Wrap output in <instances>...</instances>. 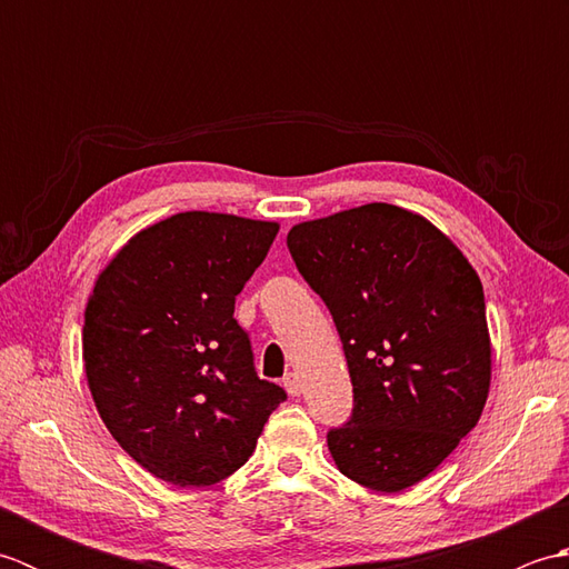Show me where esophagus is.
Returning a JSON list of instances; mask_svg holds the SVG:
<instances>
[{"label":"esophagus","mask_w":569,"mask_h":569,"mask_svg":"<svg viewBox=\"0 0 569 569\" xmlns=\"http://www.w3.org/2000/svg\"><path fill=\"white\" fill-rule=\"evenodd\" d=\"M283 386H286V391L291 393V396H300V391H303V386H300V379H298L296 371H288L286 373Z\"/></svg>","instance_id":"obj_1"}]
</instances>
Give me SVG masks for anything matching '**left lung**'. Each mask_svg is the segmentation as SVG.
I'll use <instances>...</instances> for the list:
<instances>
[{
  "mask_svg": "<svg viewBox=\"0 0 569 569\" xmlns=\"http://www.w3.org/2000/svg\"><path fill=\"white\" fill-rule=\"evenodd\" d=\"M288 251L328 306L355 406L328 432L345 477L418 485L477 426L491 379L477 271L426 217L386 202L296 224Z\"/></svg>",
  "mask_w": 569,
  "mask_h": 569,
  "instance_id": "left-lung-1",
  "label": "left lung"
}]
</instances>
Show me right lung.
Here are the masks:
<instances>
[{
  "label": "right lung",
  "mask_w": 569,
  "mask_h": 569,
  "mask_svg": "<svg viewBox=\"0 0 569 569\" xmlns=\"http://www.w3.org/2000/svg\"><path fill=\"white\" fill-rule=\"evenodd\" d=\"M278 224L180 212L143 229L100 273L82 359L112 438L176 487H210L251 457L286 391L253 369L234 298Z\"/></svg>",
  "instance_id": "1"
}]
</instances>
